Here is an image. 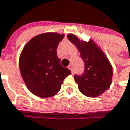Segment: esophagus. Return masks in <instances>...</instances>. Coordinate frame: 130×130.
Here are the masks:
<instances>
[{"instance_id":"obj_1","label":"esophagus","mask_w":130,"mask_h":130,"mask_svg":"<svg viewBox=\"0 0 130 130\" xmlns=\"http://www.w3.org/2000/svg\"><path fill=\"white\" fill-rule=\"evenodd\" d=\"M68 68L71 71V72H72V73H73V71H72V69H73L72 68V65H69V66L68 67Z\"/></svg>"}]
</instances>
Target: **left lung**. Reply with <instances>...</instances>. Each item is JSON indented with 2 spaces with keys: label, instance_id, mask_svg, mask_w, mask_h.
Returning a JSON list of instances; mask_svg holds the SVG:
<instances>
[{
  "label": "left lung",
  "instance_id": "obj_1",
  "mask_svg": "<svg viewBox=\"0 0 130 130\" xmlns=\"http://www.w3.org/2000/svg\"><path fill=\"white\" fill-rule=\"evenodd\" d=\"M67 38L78 49L80 57L84 62L83 73L74 75L80 91L88 97L100 96L111 84L112 66L104 53L92 41L81 42L73 34H69Z\"/></svg>",
  "mask_w": 130,
  "mask_h": 130
}]
</instances>
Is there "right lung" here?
I'll list each match as a JSON object with an SVG mask.
<instances>
[{"instance_id": "add662e5", "label": "right lung", "mask_w": 130, "mask_h": 130, "mask_svg": "<svg viewBox=\"0 0 130 130\" xmlns=\"http://www.w3.org/2000/svg\"><path fill=\"white\" fill-rule=\"evenodd\" d=\"M63 34L45 33L34 37L24 47L20 57V70L29 91L42 98L57 94L63 80L71 74L63 67L56 49Z\"/></svg>"}]
</instances>
